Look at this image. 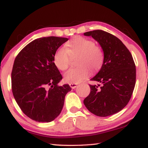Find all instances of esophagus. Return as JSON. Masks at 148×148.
Returning a JSON list of instances; mask_svg holds the SVG:
<instances>
[{"label":"esophagus","instance_id":"obj_1","mask_svg":"<svg viewBox=\"0 0 148 148\" xmlns=\"http://www.w3.org/2000/svg\"><path fill=\"white\" fill-rule=\"evenodd\" d=\"M77 84H70V87H71L72 89H75L77 87Z\"/></svg>","mask_w":148,"mask_h":148}]
</instances>
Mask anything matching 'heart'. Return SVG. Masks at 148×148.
<instances>
[{
  "label": "heart",
  "mask_w": 148,
  "mask_h": 148,
  "mask_svg": "<svg viewBox=\"0 0 148 148\" xmlns=\"http://www.w3.org/2000/svg\"><path fill=\"white\" fill-rule=\"evenodd\" d=\"M65 49L60 47L54 54L53 62L57 68L64 71L68 68L71 57L79 56L78 68L71 69L64 74V81L69 84H78L91 74L90 68L99 69L104 61L102 52L95 42L82 36H76L65 44Z\"/></svg>",
  "instance_id": "heart-1"
}]
</instances>
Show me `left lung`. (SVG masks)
<instances>
[{
    "label": "left lung",
    "mask_w": 148,
    "mask_h": 148,
    "mask_svg": "<svg viewBox=\"0 0 148 148\" xmlns=\"http://www.w3.org/2000/svg\"><path fill=\"white\" fill-rule=\"evenodd\" d=\"M101 46L104 61L99 72L91 79L99 84L89 85L91 91L84 99L92 114L106 117L117 113L128 104L136 84V66L131 53L123 43L102 30L86 32Z\"/></svg>",
    "instance_id": "left-lung-1"
}]
</instances>
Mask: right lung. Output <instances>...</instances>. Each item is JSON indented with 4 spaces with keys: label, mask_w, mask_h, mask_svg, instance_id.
<instances>
[{
    "label": "right lung",
    "mask_w": 148,
    "mask_h": 148,
    "mask_svg": "<svg viewBox=\"0 0 148 148\" xmlns=\"http://www.w3.org/2000/svg\"><path fill=\"white\" fill-rule=\"evenodd\" d=\"M69 38L43 37L30 42L15 59L12 89L22 112L34 121L51 122L61 114L68 84L59 86L62 77L53 62L57 49Z\"/></svg>",
    "instance_id": "add662e5"
}]
</instances>
